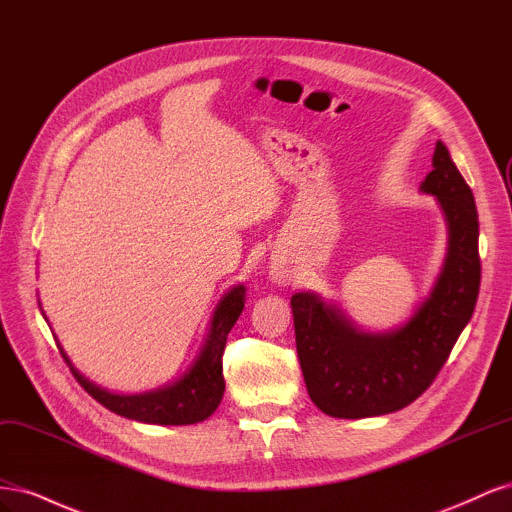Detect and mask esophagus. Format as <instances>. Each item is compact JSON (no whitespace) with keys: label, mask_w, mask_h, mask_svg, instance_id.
I'll return each instance as SVG.
<instances>
[{"label":"esophagus","mask_w":512,"mask_h":512,"mask_svg":"<svg viewBox=\"0 0 512 512\" xmlns=\"http://www.w3.org/2000/svg\"><path fill=\"white\" fill-rule=\"evenodd\" d=\"M269 275L273 277L275 282H280V284H282V282H286L288 277H290V273H288V271H286V267H282V265H273V267H271V271H269Z\"/></svg>","instance_id":"esophagus-1"}]
</instances>
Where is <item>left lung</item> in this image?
<instances>
[{
    "instance_id": "obj_1",
    "label": "left lung",
    "mask_w": 512,
    "mask_h": 512,
    "mask_svg": "<svg viewBox=\"0 0 512 512\" xmlns=\"http://www.w3.org/2000/svg\"><path fill=\"white\" fill-rule=\"evenodd\" d=\"M431 166L418 190L436 196L442 209L446 256L427 299L404 324L369 333L320 294H292L301 371L324 414L365 418L410 406L429 389L472 318L480 286L474 194L442 141Z\"/></svg>"
}]
</instances>
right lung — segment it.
Wrapping results in <instances>:
<instances>
[{
  "mask_svg": "<svg viewBox=\"0 0 512 512\" xmlns=\"http://www.w3.org/2000/svg\"><path fill=\"white\" fill-rule=\"evenodd\" d=\"M245 305V288L241 284L232 286L220 303L215 305L209 320V331L203 346L190 367L173 382H166L158 389L134 395H119L102 389V386L87 380L79 369L72 365L68 354H64L74 378L96 401L111 412L132 418L138 423L151 425H194L209 418L224 397V374H222V354L226 337L235 327ZM44 314V312H42Z\"/></svg>",
  "mask_w": 512,
  "mask_h": 512,
  "instance_id": "1",
  "label": "right lung"
}]
</instances>
